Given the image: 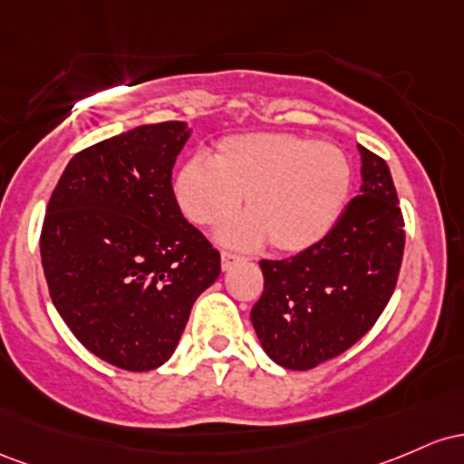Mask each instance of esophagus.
<instances>
[{"label": "esophagus", "mask_w": 464, "mask_h": 464, "mask_svg": "<svg viewBox=\"0 0 464 464\" xmlns=\"http://www.w3.org/2000/svg\"><path fill=\"white\" fill-rule=\"evenodd\" d=\"M238 260H241V256H238V254L221 252V267H223V269H230L234 263H238Z\"/></svg>", "instance_id": "obj_1"}]
</instances>
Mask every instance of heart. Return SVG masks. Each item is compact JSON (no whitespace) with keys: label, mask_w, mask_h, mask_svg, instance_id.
Instances as JSON below:
<instances>
[{"label":"heart","mask_w":464,"mask_h":464,"mask_svg":"<svg viewBox=\"0 0 464 464\" xmlns=\"http://www.w3.org/2000/svg\"><path fill=\"white\" fill-rule=\"evenodd\" d=\"M177 206L192 223L212 227L237 210L218 238L234 247L269 241L280 254L315 247L344 215L353 190V166L331 142L294 133L230 135L212 160L192 155L177 169Z\"/></svg>","instance_id":"obj_1"}]
</instances>
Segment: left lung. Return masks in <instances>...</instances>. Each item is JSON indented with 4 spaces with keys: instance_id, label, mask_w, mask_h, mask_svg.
<instances>
[{
    "instance_id": "8db88e82",
    "label": "left lung",
    "mask_w": 464,
    "mask_h": 464,
    "mask_svg": "<svg viewBox=\"0 0 464 464\" xmlns=\"http://www.w3.org/2000/svg\"><path fill=\"white\" fill-rule=\"evenodd\" d=\"M362 188L315 247L260 260L265 289L252 306L260 346L278 366L309 371L362 340L397 287L405 232L388 164L359 147Z\"/></svg>"
}]
</instances>
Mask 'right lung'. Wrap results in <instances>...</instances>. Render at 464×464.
<instances>
[{"instance_id":"right-lung-1","label":"right lung","mask_w":464,"mask_h":464,"mask_svg":"<svg viewBox=\"0 0 464 464\" xmlns=\"http://www.w3.org/2000/svg\"><path fill=\"white\" fill-rule=\"evenodd\" d=\"M186 122L142 124L81 150L50 197L41 263L56 311L87 351L144 372L175 353L221 256L177 206Z\"/></svg>"}]
</instances>
